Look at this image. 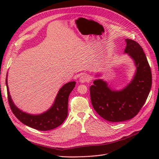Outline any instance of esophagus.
Wrapping results in <instances>:
<instances>
[{
    "instance_id": "34e87169",
    "label": "esophagus",
    "mask_w": 159,
    "mask_h": 159,
    "mask_svg": "<svg viewBox=\"0 0 159 159\" xmlns=\"http://www.w3.org/2000/svg\"><path fill=\"white\" fill-rule=\"evenodd\" d=\"M90 78H89V76L86 74H82L80 76V81L81 83H85V82H87V81H89Z\"/></svg>"
}]
</instances>
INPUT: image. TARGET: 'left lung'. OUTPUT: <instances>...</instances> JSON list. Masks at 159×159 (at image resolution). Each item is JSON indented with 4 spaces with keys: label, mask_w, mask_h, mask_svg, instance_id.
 <instances>
[{
    "label": "left lung",
    "mask_w": 159,
    "mask_h": 159,
    "mask_svg": "<svg viewBox=\"0 0 159 159\" xmlns=\"http://www.w3.org/2000/svg\"><path fill=\"white\" fill-rule=\"evenodd\" d=\"M125 53L133 60L136 72L125 88L114 90L103 80H95L90 86L91 104L101 117L110 122L133 118L145 104L152 85V74L145 54L135 41L125 39Z\"/></svg>",
    "instance_id": "obj_1"
}]
</instances>
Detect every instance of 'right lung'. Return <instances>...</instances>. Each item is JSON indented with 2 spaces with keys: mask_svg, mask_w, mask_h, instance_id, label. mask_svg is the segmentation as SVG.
I'll return each instance as SVG.
<instances>
[{
  "mask_svg": "<svg viewBox=\"0 0 159 159\" xmlns=\"http://www.w3.org/2000/svg\"><path fill=\"white\" fill-rule=\"evenodd\" d=\"M8 100L12 113L16 117L26 125L39 131H49L54 129L64 123L68 116V105L70 93L75 88V81H71L64 85L60 89L52 107L44 113L39 115H32L22 111L14 105L9 92L7 84Z\"/></svg>",
  "mask_w": 159,
  "mask_h": 159,
  "instance_id": "1",
  "label": "right lung"
}]
</instances>
